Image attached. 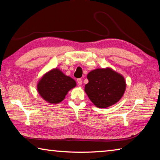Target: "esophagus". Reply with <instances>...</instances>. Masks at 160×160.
<instances>
[{"mask_svg": "<svg viewBox=\"0 0 160 160\" xmlns=\"http://www.w3.org/2000/svg\"><path fill=\"white\" fill-rule=\"evenodd\" d=\"M77 82L79 85H82V79H81V78H78V79L77 80Z\"/></svg>", "mask_w": 160, "mask_h": 160, "instance_id": "34e87169", "label": "esophagus"}]
</instances>
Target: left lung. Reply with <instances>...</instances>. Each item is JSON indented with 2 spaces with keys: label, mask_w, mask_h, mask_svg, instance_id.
Listing matches in <instances>:
<instances>
[{
  "label": "left lung",
  "mask_w": 160,
  "mask_h": 160,
  "mask_svg": "<svg viewBox=\"0 0 160 160\" xmlns=\"http://www.w3.org/2000/svg\"><path fill=\"white\" fill-rule=\"evenodd\" d=\"M87 78L89 82L85 86V92L90 101L100 109L115 104L126 91L125 78L109 67L92 70Z\"/></svg>",
  "instance_id": "obj_1"
}]
</instances>
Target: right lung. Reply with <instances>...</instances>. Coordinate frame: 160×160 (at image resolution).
Returning a JSON list of instances; mask_svg holds the SVG:
<instances>
[{
	"mask_svg": "<svg viewBox=\"0 0 160 160\" xmlns=\"http://www.w3.org/2000/svg\"><path fill=\"white\" fill-rule=\"evenodd\" d=\"M75 87L76 82L74 79L55 68L43 75L37 83V89L43 99L54 104L63 101L68 92Z\"/></svg>",
	"mask_w": 160,
	"mask_h": 160,
	"instance_id": "obj_1",
	"label": "right lung"
}]
</instances>
